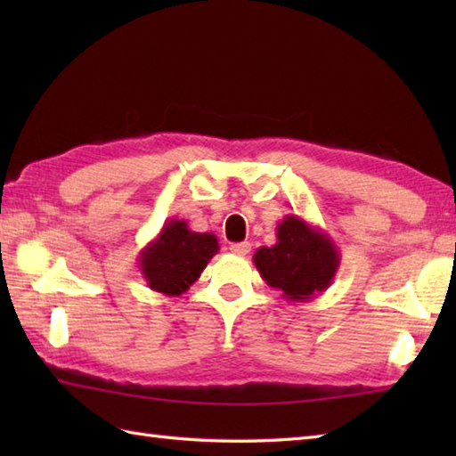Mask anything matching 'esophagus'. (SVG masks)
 Returning <instances> with one entry per match:
<instances>
[{
	"label": "esophagus",
	"instance_id": "34e87169",
	"mask_svg": "<svg viewBox=\"0 0 456 456\" xmlns=\"http://www.w3.org/2000/svg\"><path fill=\"white\" fill-rule=\"evenodd\" d=\"M231 253H235L239 256H245L250 253V243H233L231 245Z\"/></svg>",
	"mask_w": 456,
	"mask_h": 456
}]
</instances>
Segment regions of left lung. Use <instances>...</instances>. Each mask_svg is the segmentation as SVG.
<instances>
[{
  "label": "left lung",
  "mask_w": 456,
  "mask_h": 456,
  "mask_svg": "<svg viewBox=\"0 0 456 456\" xmlns=\"http://www.w3.org/2000/svg\"><path fill=\"white\" fill-rule=\"evenodd\" d=\"M253 260L260 278L289 302H309L323 292L341 265L333 239L299 216L280 221L276 245L256 248Z\"/></svg>",
  "instance_id": "1"
}]
</instances>
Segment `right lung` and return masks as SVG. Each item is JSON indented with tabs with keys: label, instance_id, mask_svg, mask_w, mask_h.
I'll return each mask as SVG.
<instances>
[{
	"label": "right lung",
	"instance_id": "1",
	"mask_svg": "<svg viewBox=\"0 0 456 456\" xmlns=\"http://www.w3.org/2000/svg\"><path fill=\"white\" fill-rule=\"evenodd\" d=\"M217 250L213 233H196L183 219H168L157 239L141 250L139 268L154 292L180 296L196 282Z\"/></svg>",
	"mask_w": 456,
	"mask_h": 456
}]
</instances>
